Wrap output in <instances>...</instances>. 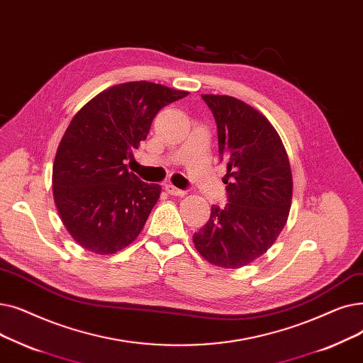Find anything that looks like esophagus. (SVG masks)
I'll return each mask as SVG.
<instances>
[{"mask_svg":"<svg viewBox=\"0 0 363 363\" xmlns=\"http://www.w3.org/2000/svg\"><path fill=\"white\" fill-rule=\"evenodd\" d=\"M165 192L167 194H169V195H172V196H184L186 195V192L184 191H182V189H179V187H176V186H172V184H165Z\"/></svg>","mask_w":363,"mask_h":363,"instance_id":"1","label":"esophagus"}]
</instances>
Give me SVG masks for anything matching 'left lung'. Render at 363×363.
Instances as JSON below:
<instances>
[{"instance_id":"8db88e82","label":"left lung","mask_w":363,"mask_h":363,"mask_svg":"<svg viewBox=\"0 0 363 363\" xmlns=\"http://www.w3.org/2000/svg\"><path fill=\"white\" fill-rule=\"evenodd\" d=\"M228 162L223 179L229 203L211 206L210 220L194 235L198 252L214 266L239 269L257 260L285 228L292 201L288 153L270 121L232 96L202 94Z\"/></svg>"}]
</instances>
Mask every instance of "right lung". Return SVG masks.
<instances>
[{"label": "right lung", "instance_id": "right-lung-1", "mask_svg": "<svg viewBox=\"0 0 363 363\" xmlns=\"http://www.w3.org/2000/svg\"><path fill=\"white\" fill-rule=\"evenodd\" d=\"M189 93L147 81L113 85L75 113L53 164V196L63 226L84 250L108 255L140 235L161 195L128 171L127 160L168 103Z\"/></svg>", "mask_w": 363, "mask_h": 363}]
</instances>
